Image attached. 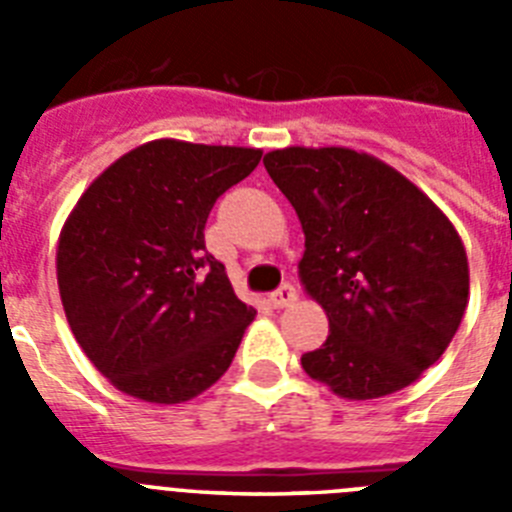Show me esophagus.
Here are the masks:
<instances>
[{
    "mask_svg": "<svg viewBox=\"0 0 512 512\" xmlns=\"http://www.w3.org/2000/svg\"><path fill=\"white\" fill-rule=\"evenodd\" d=\"M271 305L274 307H289V305H295L297 302V289L292 287V284H282V287L277 289V292H271Z\"/></svg>",
    "mask_w": 512,
    "mask_h": 512,
    "instance_id": "esophagus-1",
    "label": "esophagus"
}]
</instances>
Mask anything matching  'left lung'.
Masks as SVG:
<instances>
[{
    "instance_id": "left-lung-1",
    "label": "left lung",
    "mask_w": 512,
    "mask_h": 512,
    "mask_svg": "<svg viewBox=\"0 0 512 512\" xmlns=\"http://www.w3.org/2000/svg\"><path fill=\"white\" fill-rule=\"evenodd\" d=\"M264 166L300 217V279L330 325L302 369L346 400L413 384L467 310V251L449 217L400 171L351 148H282Z\"/></svg>"
}]
</instances>
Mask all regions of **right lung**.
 Returning <instances> with one entry per match:
<instances>
[{
  "label": "right lung",
  "instance_id": "1",
  "mask_svg": "<svg viewBox=\"0 0 512 512\" xmlns=\"http://www.w3.org/2000/svg\"><path fill=\"white\" fill-rule=\"evenodd\" d=\"M259 161V148L153 140L76 202L58 241V292L84 354L125 395L176 405L228 372L256 310L207 253L205 223Z\"/></svg>",
  "mask_w": 512,
  "mask_h": 512
}]
</instances>
